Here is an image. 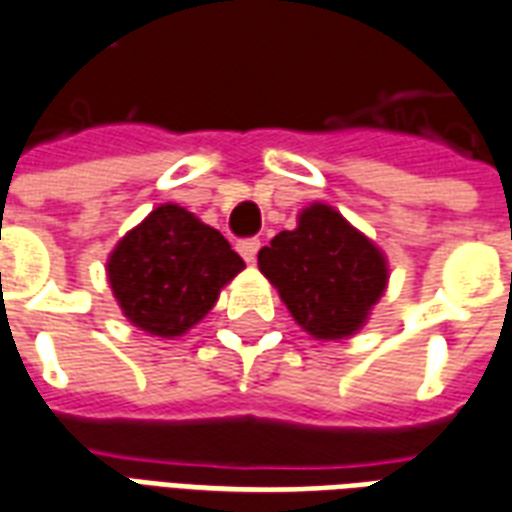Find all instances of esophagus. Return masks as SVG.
<instances>
[{"label": "esophagus", "mask_w": 512, "mask_h": 512, "mask_svg": "<svg viewBox=\"0 0 512 512\" xmlns=\"http://www.w3.org/2000/svg\"><path fill=\"white\" fill-rule=\"evenodd\" d=\"M257 249H260V238H244V241H238V252H241L246 263H255Z\"/></svg>", "instance_id": "34e87169"}]
</instances>
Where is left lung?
<instances>
[{
	"instance_id": "obj_1",
	"label": "left lung",
	"mask_w": 512,
	"mask_h": 512,
	"mask_svg": "<svg viewBox=\"0 0 512 512\" xmlns=\"http://www.w3.org/2000/svg\"><path fill=\"white\" fill-rule=\"evenodd\" d=\"M257 266L295 323L317 339L358 331L388 282L380 249L323 203L306 208L295 230H282L263 246Z\"/></svg>"
}]
</instances>
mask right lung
Listing matches in <instances>:
<instances>
[{
    "label": "right lung",
    "instance_id": "add662e5",
    "mask_svg": "<svg viewBox=\"0 0 512 512\" xmlns=\"http://www.w3.org/2000/svg\"><path fill=\"white\" fill-rule=\"evenodd\" d=\"M241 268L244 260L219 230L168 203L121 238L108 279L132 325L154 336H181L206 317Z\"/></svg>",
    "mask_w": 512,
    "mask_h": 512
}]
</instances>
